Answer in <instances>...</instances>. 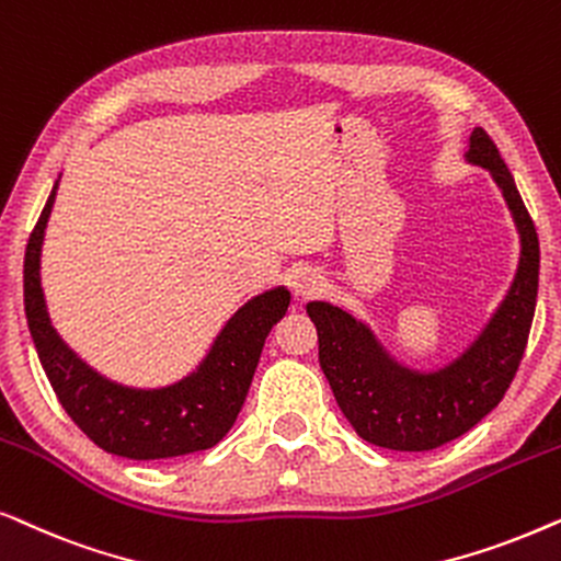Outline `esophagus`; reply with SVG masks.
Masks as SVG:
<instances>
[{"instance_id": "1", "label": "esophagus", "mask_w": 561, "mask_h": 561, "mask_svg": "<svg viewBox=\"0 0 561 561\" xmlns=\"http://www.w3.org/2000/svg\"><path fill=\"white\" fill-rule=\"evenodd\" d=\"M295 295L297 297H310L316 295L320 287H323V276H320L316 268H300V272L295 274Z\"/></svg>"}]
</instances>
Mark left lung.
Returning <instances> with one entry per match:
<instances>
[{"mask_svg":"<svg viewBox=\"0 0 561 561\" xmlns=\"http://www.w3.org/2000/svg\"><path fill=\"white\" fill-rule=\"evenodd\" d=\"M465 161L490 171L520 243L511 287L467 348L442 367L417 369L394 358L348 310L325 300L305 305L318 328L320 369L341 413L364 442L382 449L431 451L474 428L503 400L526 351L539 293V236L513 174L482 128L469 136Z\"/></svg>","mask_w":561,"mask_h":561,"instance_id":"1","label":"left lung"}]
</instances>
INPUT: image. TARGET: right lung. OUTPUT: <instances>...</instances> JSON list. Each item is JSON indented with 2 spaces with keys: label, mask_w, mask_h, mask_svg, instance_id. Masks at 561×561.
I'll return each instance as SVG.
<instances>
[{
  "label": "right lung",
  "mask_w": 561,
  "mask_h": 561,
  "mask_svg": "<svg viewBox=\"0 0 561 561\" xmlns=\"http://www.w3.org/2000/svg\"><path fill=\"white\" fill-rule=\"evenodd\" d=\"M61 182V176H58ZM54 184L25 251V316L37 358L71 421L107 454L169 459L205 451L233 428L249 394L261 348L289 308V289L276 285L245 300L226 320L190 375L161 387H133L104 377L50 323L41 259L54 213Z\"/></svg>",
  "instance_id": "right-lung-1"
}]
</instances>
